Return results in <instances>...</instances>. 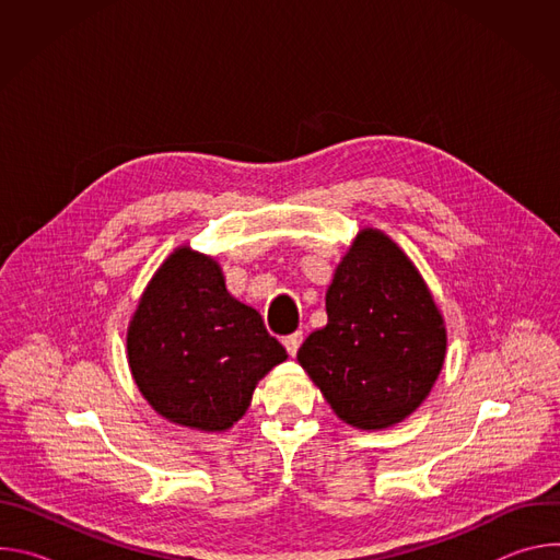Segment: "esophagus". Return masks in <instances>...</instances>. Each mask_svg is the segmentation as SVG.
Wrapping results in <instances>:
<instances>
[{"label": "esophagus", "instance_id": "1", "mask_svg": "<svg viewBox=\"0 0 560 560\" xmlns=\"http://www.w3.org/2000/svg\"><path fill=\"white\" fill-rule=\"evenodd\" d=\"M301 341H303V332H301V330H299V332H294V335H288V337L283 339V346H285V350H288V354H290V357H294V354H296V350H299Z\"/></svg>", "mask_w": 560, "mask_h": 560}]
</instances>
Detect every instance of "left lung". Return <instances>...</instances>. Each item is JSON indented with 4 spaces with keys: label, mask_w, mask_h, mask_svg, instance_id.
Returning a JSON list of instances; mask_svg holds the SVG:
<instances>
[{
    "label": "left lung",
    "mask_w": 560,
    "mask_h": 560,
    "mask_svg": "<svg viewBox=\"0 0 560 560\" xmlns=\"http://www.w3.org/2000/svg\"><path fill=\"white\" fill-rule=\"evenodd\" d=\"M328 324L296 352L335 415L359 430L410 417L445 361L443 316L415 264L387 234L365 228L326 292Z\"/></svg>",
    "instance_id": "obj_1"
}]
</instances>
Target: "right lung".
<instances>
[{"label":"right lung","mask_w":560,"mask_h":560,"mask_svg":"<svg viewBox=\"0 0 560 560\" xmlns=\"http://www.w3.org/2000/svg\"><path fill=\"white\" fill-rule=\"evenodd\" d=\"M126 346L132 378L152 410L203 432L232 428L257 383L288 359L261 314L230 296L219 264L188 246L150 279Z\"/></svg>","instance_id":"1"}]
</instances>
